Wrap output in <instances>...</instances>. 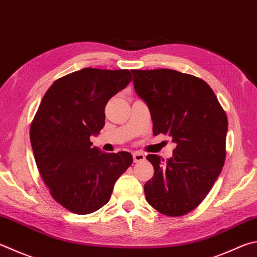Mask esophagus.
I'll return each instance as SVG.
<instances>
[{
    "mask_svg": "<svg viewBox=\"0 0 257 257\" xmlns=\"http://www.w3.org/2000/svg\"><path fill=\"white\" fill-rule=\"evenodd\" d=\"M133 157H134V162L135 163H139V162H143V161H145V155L143 153H141V152H136V153H134V155H133Z\"/></svg>",
    "mask_w": 257,
    "mask_h": 257,
    "instance_id": "34e87169",
    "label": "esophagus"
}]
</instances>
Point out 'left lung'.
Segmentation results:
<instances>
[{
    "label": "left lung",
    "mask_w": 257,
    "mask_h": 257,
    "mask_svg": "<svg viewBox=\"0 0 257 257\" xmlns=\"http://www.w3.org/2000/svg\"><path fill=\"white\" fill-rule=\"evenodd\" d=\"M134 87L147 104L153 133L172 137L173 156L149 154L153 179L144 186L147 202L165 216L192 211L220 174L226 157L228 120L208 84L173 69H133Z\"/></svg>",
    "instance_id": "obj_1"
}]
</instances>
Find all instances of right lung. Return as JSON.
I'll list each match as a JSON object with an SVG mask.
<instances>
[{"mask_svg": "<svg viewBox=\"0 0 257 257\" xmlns=\"http://www.w3.org/2000/svg\"><path fill=\"white\" fill-rule=\"evenodd\" d=\"M132 80L128 69L83 68L55 81L43 97L30 127L32 151L51 197L69 211L103 207L132 165L130 153H103L90 141L104 127L105 104Z\"/></svg>", "mask_w": 257, "mask_h": 257, "instance_id": "right-lung-1", "label": "right lung"}]
</instances>
